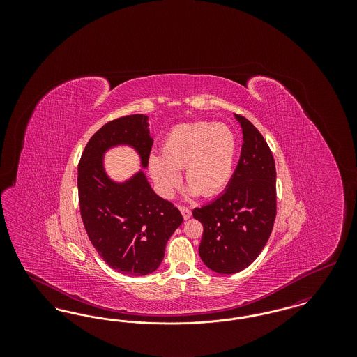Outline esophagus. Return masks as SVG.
Segmentation results:
<instances>
[{"label":"esophagus","mask_w":357,"mask_h":357,"mask_svg":"<svg viewBox=\"0 0 357 357\" xmlns=\"http://www.w3.org/2000/svg\"><path fill=\"white\" fill-rule=\"evenodd\" d=\"M179 210H181V213H182V215H183L185 220H188V218L191 217V210H190V207L179 206Z\"/></svg>","instance_id":"obj_1"}]
</instances>
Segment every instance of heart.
I'll list each match as a JSON object with an SVG mask.
<instances>
[{
	"label": "heart",
	"mask_w": 357,
	"mask_h": 357,
	"mask_svg": "<svg viewBox=\"0 0 357 357\" xmlns=\"http://www.w3.org/2000/svg\"><path fill=\"white\" fill-rule=\"evenodd\" d=\"M237 137L225 124L208 121L175 126L163 139L160 155L149 158L159 194L171 198L183 169L190 195L213 197L229 183L237 156Z\"/></svg>",
	"instance_id": "1"
}]
</instances>
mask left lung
Instances as JSON below:
<instances>
[{
  "label": "left lung",
  "instance_id": "1",
  "mask_svg": "<svg viewBox=\"0 0 357 357\" xmlns=\"http://www.w3.org/2000/svg\"><path fill=\"white\" fill-rule=\"evenodd\" d=\"M243 143L237 169L225 192L192 210L204 225L199 255L220 274L246 269L265 248L275 220V165L264 136L241 115Z\"/></svg>",
  "mask_w": 357,
  "mask_h": 357
}]
</instances>
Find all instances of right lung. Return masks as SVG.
<instances>
[{"instance_id": "1", "label": "right lung", "mask_w": 357, "mask_h": 357, "mask_svg": "<svg viewBox=\"0 0 357 357\" xmlns=\"http://www.w3.org/2000/svg\"><path fill=\"white\" fill-rule=\"evenodd\" d=\"M118 146L134 149L146 169L153 146L149 116L112 120L86 143L77 174L82 220L109 268L126 275H146L162 264L166 243L183 218L174 204L155 194L144 171L124 182L108 176L104 155Z\"/></svg>"}]
</instances>
